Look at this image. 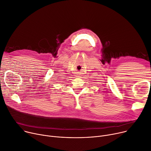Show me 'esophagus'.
I'll return each instance as SVG.
<instances>
[{"label":"esophagus","instance_id":"34e87169","mask_svg":"<svg viewBox=\"0 0 151 151\" xmlns=\"http://www.w3.org/2000/svg\"><path fill=\"white\" fill-rule=\"evenodd\" d=\"M77 77H78V76H77Z\"/></svg>","mask_w":151,"mask_h":151}]
</instances>
